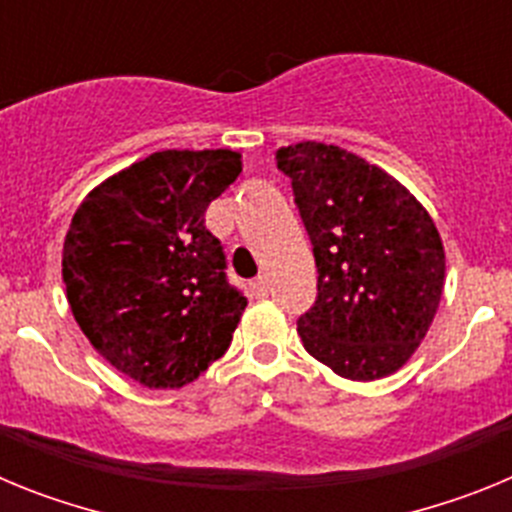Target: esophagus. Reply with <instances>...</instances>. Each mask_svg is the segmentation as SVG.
<instances>
[{
	"label": "esophagus",
	"mask_w": 512,
	"mask_h": 512,
	"mask_svg": "<svg viewBox=\"0 0 512 512\" xmlns=\"http://www.w3.org/2000/svg\"><path fill=\"white\" fill-rule=\"evenodd\" d=\"M251 295L259 297V300H264V297L269 295V282H266V277L253 279V282H251Z\"/></svg>",
	"instance_id": "34e87169"
}]
</instances>
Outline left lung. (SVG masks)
<instances>
[{
    "label": "left lung",
    "mask_w": 512,
    "mask_h": 512,
    "mask_svg": "<svg viewBox=\"0 0 512 512\" xmlns=\"http://www.w3.org/2000/svg\"><path fill=\"white\" fill-rule=\"evenodd\" d=\"M277 169L318 266L315 305L297 320L307 354L356 382L397 372L441 302L446 256L431 215L387 171L338 146L279 148Z\"/></svg>",
    "instance_id": "8db88e82"
}]
</instances>
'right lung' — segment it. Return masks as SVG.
Returning a JSON list of instances; mask_svg holds the SVG:
<instances>
[{"instance_id": "obj_1", "label": "right lung", "mask_w": 512, "mask_h": 512, "mask_svg": "<svg viewBox=\"0 0 512 512\" xmlns=\"http://www.w3.org/2000/svg\"><path fill=\"white\" fill-rule=\"evenodd\" d=\"M241 156L158 151L94 187L63 241L71 312L97 354L151 390L194 382L228 351L246 297L205 212Z\"/></svg>"}]
</instances>
